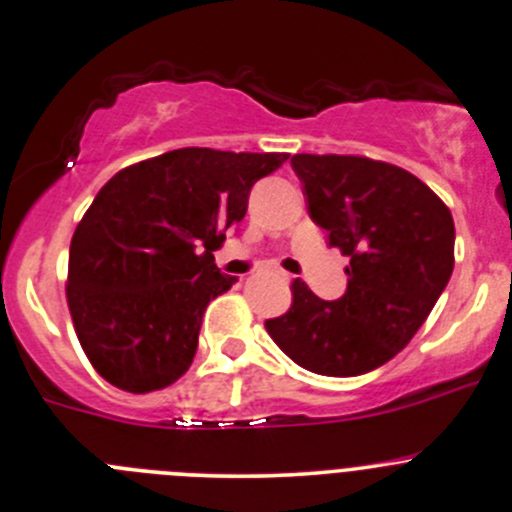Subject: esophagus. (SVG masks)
I'll return each mask as SVG.
<instances>
[{
    "mask_svg": "<svg viewBox=\"0 0 512 512\" xmlns=\"http://www.w3.org/2000/svg\"><path fill=\"white\" fill-rule=\"evenodd\" d=\"M271 273H273V276H276V278H280V280H285V278H288V276H285L283 271H271Z\"/></svg>",
    "mask_w": 512,
    "mask_h": 512,
    "instance_id": "34e87169",
    "label": "esophagus"
}]
</instances>
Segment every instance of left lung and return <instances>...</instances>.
Instances as JSON below:
<instances>
[{"label": "left lung", "mask_w": 512, "mask_h": 512, "mask_svg": "<svg viewBox=\"0 0 512 512\" xmlns=\"http://www.w3.org/2000/svg\"><path fill=\"white\" fill-rule=\"evenodd\" d=\"M312 222L349 256L346 293L322 300L293 280V305L268 320L280 349L322 376H361L403 351L454 271V219L408 170L364 156L290 158Z\"/></svg>", "instance_id": "obj_1"}]
</instances>
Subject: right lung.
<instances>
[{
  "label": "right lung",
  "instance_id": "right-lung-1",
  "mask_svg": "<svg viewBox=\"0 0 512 512\" xmlns=\"http://www.w3.org/2000/svg\"><path fill=\"white\" fill-rule=\"evenodd\" d=\"M285 161L178 148L119 170L97 192L70 241L68 307L104 381L151 393L188 371L207 305L236 283L212 251L244 219L251 188Z\"/></svg>",
  "mask_w": 512,
  "mask_h": 512
}]
</instances>
